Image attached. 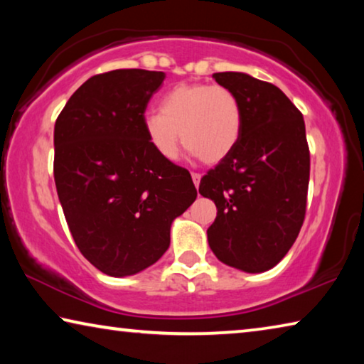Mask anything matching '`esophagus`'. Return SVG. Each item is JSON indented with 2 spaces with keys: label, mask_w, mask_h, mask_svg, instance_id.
<instances>
[{
  "label": "esophagus",
  "mask_w": 364,
  "mask_h": 364,
  "mask_svg": "<svg viewBox=\"0 0 364 364\" xmlns=\"http://www.w3.org/2000/svg\"><path fill=\"white\" fill-rule=\"evenodd\" d=\"M191 176H193V181H194V184H196V188H199V184H200V175L199 173H193V175H191Z\"/></svg>",
  "instance_id": "esophagus-1"
}]
</instances>
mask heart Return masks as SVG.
Segmentation results:
<instances>
[{
  "instance_id": "heart-1",
  "label": "heart",
  "mask_w": 364,
  "mask_h": 364,
  "mask_svg": "<svg viewBox=\"0 0 364 364\" xmlns=\"http://www.w3.org/2000/svg\"><path fill=\"white\" fill-rule=\"evenodd\" d=\"M143 125L147 141L162 159L175 160L183 139L194 156L217 164L237 144L242 109L225 86L180 83L160 97L159 112L146 114Z\"/></svg>"
}]
</instances>
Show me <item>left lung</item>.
<instances>
[{"instance_id": "1", "label": "left lung", "mask_w": 364, "mask_h": 364, "mask_svg": "<svg viewBox=\"0 0 364 364\" xmlns=\"http://www.w3.org/2000/svg\"><path fill=\"white\" fill-rule=\"evenodd\" d=\"M212 77L237 96L242 130L199 184L217 205L208 245L228 267L263 273L284 258L304 225L310 180L304 115L268 82L242 72Z\"/></svg>"}]
</instances>
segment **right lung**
<instances>
[{
	"mask_svg": "<svg viewBox=\"0 0 364 364\" xmlns=\"http://www.w3.org/2000/svg\"><path fill=\"white\" fill-rule=\"evenodd\" d=\"M164 72L95 75L54 125V181L73 241L114 278L136 274L170 245L173 220L197 197L188 170L152 149L144 112Z\"/></svg>",
	"mask_w": 364,
	"mask_h": 364,
	"instance_id": "add662e5",
	"label": "right lung"
}]
</instances>
